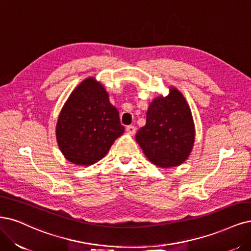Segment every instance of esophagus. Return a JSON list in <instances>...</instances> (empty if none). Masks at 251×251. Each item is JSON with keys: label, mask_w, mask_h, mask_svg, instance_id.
Returning a JSON list of instances; mask_svg holds the SVG:
<instances>
[{"label": "esophagus", "mask_w": 251, "mask_h": 251, "mask_svg": "<svg viewBox=\"0 0 251 251\" xmlns=\"http://www.w3.org/2000/svg\"><path fill=\"white\" fill-rule=\"evenodd\" d=\"M126 132L129 135H134L136 133V127L134 126H126Z\"/></svg>", "instance_id": "esophagus-1"}]
</instances>
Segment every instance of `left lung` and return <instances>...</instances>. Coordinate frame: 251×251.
<instances>
[{"instance_id": "8db88e82", "label": "left lung", "mask_w": 251, "mask_h": 251, "mask_svg": "<svg viewBox=\"0 0 251 251\" xmlns=\"http://www.w3.org/2000/svg\"><path fill=\"white\" fill-rule=\"evenodd\" d=\"M145 157L161 168L176 167L191 153L195 126L186 99L176 87L159 96L146 112V124L136 134Z\"/></svg>"}]
</instances>
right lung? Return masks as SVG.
<instances>
[{
  "instance_id": "right-lung-1",
  "label": "right lung",
  "mask_w": 251,
  "mask_h": 251,
  "mask_svg": "<svg viewBox=\"0 0 251 251\" xmlns=\"http://www.w3.org/2000/svg\"><path fill=\"white\" fill-rule=\"evenodd\" d=\"M124 132L108 92L92 76L74 89L56 125V139L64 158L82 166L92 165L105 157Z\"/></svg>"
}]
</instances>
